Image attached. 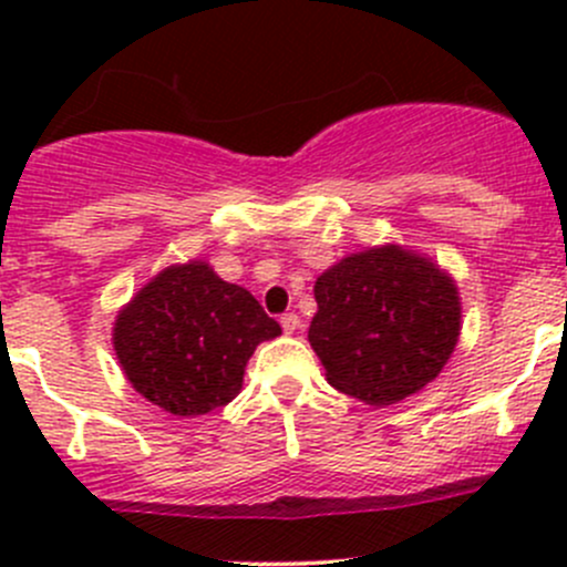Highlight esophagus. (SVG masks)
Listing matches in <instances>:
<instances>
[{
	"label": "esophagus",
	"instance_id": "esophagus-1",
	"mask_svg": "<svg viewBox=\"0 0 567 567\" xmlns=\"http://www.w3.org/2000/svg\"><path fill=\"white\" fill-rule=\"evenodd\" d=\"M279 323H282V329H285V334H293L296 329H299V316H296V312H288V316H282L279 318Z\"/></svg>",
	"mask_w": 567,
	"mask_h": 567
}]
</instances>
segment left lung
<instances>
[{
	"label": "left lung",
	"mask_w": 567,
	"mask_h": 567,
	"mask_svg": "<svg viewBox=\"0 0 567 567\" xmlns=\"http://www.w3.org/2000/svg\"><path fill=\"white\" fill-rule=\"evenodd\" d=\"M310 346L334 390L390 405L447 364L461 331L453 279L400 247L346 257L316 282Z\"/></svg>",
	"instance_id": "left-lung-1"
}]
</instances>
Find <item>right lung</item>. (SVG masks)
<instances>
[{
    "label": "right lung",
    "instance_id": "1",
    "mask_svg": "<svg viewBox=\"0 0 567 567\" xmlns=\"http://www.w3.org/2000/svg\"><path fill=\"white\" fill-rule=\"evenodd\" d=\"M277 334L249 290L194 260L164 268L134 296L114 323V351L136 392L197 416L236 398L257 342Z\"/></svg>",
    "mask_w": 567,
    "mask_h": 567
}]
</instances>
